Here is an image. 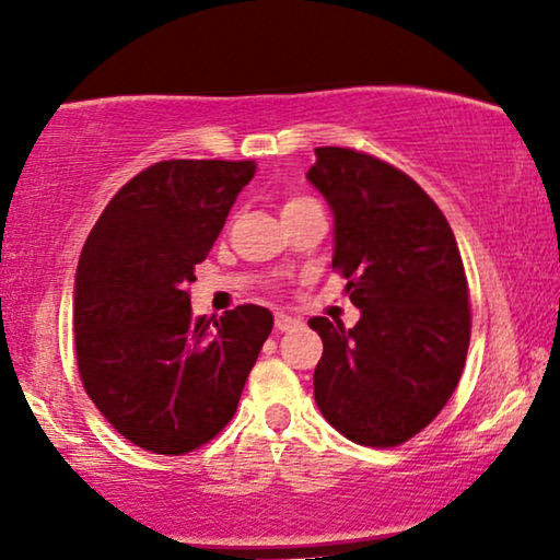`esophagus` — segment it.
<instances>
[{"instance_id":"esophagus-1","label":"esophagus","mask_w":560,"mask_h":560,"mask_svg":"<svg viewBox=\"0 0 560 560\" xmlns=\"http://www.w3.org/2000/svg\"><path fill=\"white\" fill-rule=\"evenodd\" d=\"M301 326V318L290 316V313H275V328L278 331H290V328Z\"/></svg>"}]
</instances>
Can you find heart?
Instances as JSON below:
<instances>
[{"instance_id":"1","label":"heart","mask_w":560,"mask_h":560,"mask_svg":"<svg viewBox=\"0 0 560 560\" xmlns=\"http://www.w3.org/2000/svg\"><path fill=\"white\" fill-rule=\"evenodd\" d=\"M305 203H311V198H303V196H293V198H288L285 209H282V211H288V209H295V206H305Z\"/></svg>"}]
</instances>
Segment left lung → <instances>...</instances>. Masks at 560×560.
<instances>
[{
  "mask_svg": "<svg viewBox=\"0 0 560 560\" xmlns=\"http://www.w3.org/2000/svg\"><path fill=\"white\" fill-rule=\"evenodd\" d=\"M308 183L334 213V267L362 311L354 328L316 316L313 397L362 446H400L454 395L471 313L454 232L416 180L347 148H316Z\"/></svg>",
  "mask_w": 560,
  "mask_h": 560,
  "instance_id": "8db88e82",
  "label": "left lung"
}]
</instances>
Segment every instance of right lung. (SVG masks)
<instances>
[{"mask_svg":"<svg viewBox=\"0 0 560 560\" xmlns=\"http://www.w3.org/2000/svg\"><path fill=\"white\" fill-rule=\"evenodd\" d=\"M255 160H165L112 198L81 249L75 357L102 416L152 454H188L236 412L272 331L262 305L196 318L188 285Z\"/></svg>","mask_w":560,"mask_h":560,"instance_id":"right-lung-1","label":"right lung"}]
</instances>
